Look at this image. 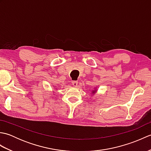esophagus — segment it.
Instances as JSON below:
<instances>
[{"instance_id":"obj_1","label":"esophagus","mask_w":151,"mask_h":151,"mask_svg":"<svg viewBox=\"0 0 151 151\" xmlns=\"http://www.w3.org/2000/svg\"><path fill=\"white\" fill-rule=\"evenodd\" d=\"M72 84L74 86H75V87H76V86H78V82L77 81H72Z\"/></svg>"}]
</instances>
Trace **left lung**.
I'll return each instance as SVG.
<instances>
[{"mask_svg": "<svg viewBox=\"0 0 151 151\" xmlns=\"http://www.w3.org/2000/svg\"><path fill=\"white\" fill-rule=\"evenodd\" d=\"M93 92H95V91H93Z\"/></svg>", "mask_w": 151, "mask_h": 151, "instance_id": "obj_1", "label": "left lung"}]
</instances>
